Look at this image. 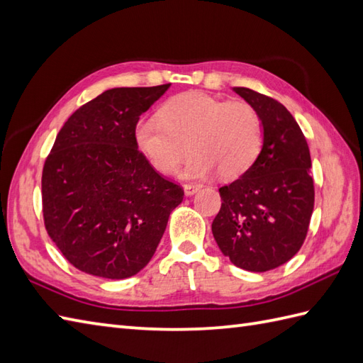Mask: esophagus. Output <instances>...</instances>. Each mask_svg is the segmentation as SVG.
I'll list each match as a JSON object with an SVG mask.
<instances>
[{
	"instance_id": "esophagus-1",
	"label": "esophagus",
	"mask_w": 363,
	"mask_h": 363,
	"mask_svg": "<svg viewBox=\"0 0 363 363\" xmlns=\"http://www.w3.org/2000/svg\"><path fill=\"white\" fill-rule=\"evenodd\" d=\"M199 189H201L199 184H184V193H185V195H187V196L195 195V193H196Z\"/></svg>"
}]
</instances>
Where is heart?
<instances>
[{"mask_svg": "<svg viewBox=\"0 0 363 363\" xmlns=\"http://www.w3.org/2000/svg\"><path fill=\"white\" fill-rule=\"evenodd\" d=\"M134 138L159 173H173L191 150L184 178H206L218 170L224 179H237L257 162L264 130L257 109L246 102L185 92L159 109V119L140 121Z\"/></svg>", "mask_w": 363, "mask_h": 363, "instance_id": "obj_1", "label": "heart"}]
</instances>
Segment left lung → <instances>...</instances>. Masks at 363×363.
Segmentation results:
<instances>
[{
    "instance_id": "obj_1",
    "label": "left lung",
    "mask_w": 363,
    "mask_h": 363,
    "mask_svg": "<svg viewBox=\"0 0 363 363\" xmlns=\"http://www.w3.org/2000/svg\"><path fill=\"white\" fill-rule=\"evenodd\" d=\"M257 109L264 130L254 167L220 189L221 208L212 223L218 247L235 266L266 272L300 250L314 210L308 142L292 114L275 99L233 88Z\"/></svg>"
}]
</instances>
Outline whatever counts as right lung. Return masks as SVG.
Returning a JSON list of instances; mask_svg holds the SVG:
<instances>
[{
	"label": "right lung",
	"instance_id": "right-lung-1",
	"mask_svg": "<svg viewBox=\"0 0 363 363\" xmlns=\"http://www.w3.org/2000/svg\"><path fill=\"white\" fill-rule=\"evenodd\" d=\"M170 83L113 88L63 125L41 176L48 235L79 271L123 280L155 255L184 190L138 150L140 114Z\"/></svg>",
	"mask_w": 363,
	"mask_h": 363
}]
</instances>
